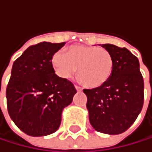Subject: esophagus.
Masks as SVG:
<instances>
[{
    "label": "esophagus",
    "mask_w": 152,
    "mask_h": 152,
    "mask_svg": "<svg viewBox=\"0 0 152 152\" xmlns=\"http://www.w3.org/2000/svg\"><path fill=\"white\" fill-rule=\"evenodd\" d=\"M75 89L77 90V91H82V89H81L80 87L77 86V85H75Z\"/></svg>",
    "instance_id": "34e87169"
}]
</instances>
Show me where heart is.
<instances>
[{"label": "heart", "mask_w": 152, "mask_h": 152, "mask_svg": "<svg viewBox=\"0 0 152 152\" xmlns=\"http://www.w3.org/2000/svg\"><path fill=\"white\" fill-rule=\"evenodd\" d=\"M51 62L56 74L64 80L72 78L78 69V79L89 88L105 84L114 66V60L108 50L80 44L70 46L66 53L56 51Z\"/></svg>", "instance_id": "1"}]
</instances>
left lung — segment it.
I'll return each instance as SVG.
<instances>
[{"mask_svg":"<svg viewBox=\"0 0 152 152\" xmlns=\"http://www.w3.org/2000/svg\"><path fill=\"white\" fill-rule=\"evenodd\" d=\"M114 60L109 80L101 87L84 89L89 120L99 132L115 135L136 121L144 102V81L136 56L126 48L102 44Z\"/></svg>","mask_w":152,"mask_h":152,"instance_id":"obj_1","label":"left lung"}]
</instances>
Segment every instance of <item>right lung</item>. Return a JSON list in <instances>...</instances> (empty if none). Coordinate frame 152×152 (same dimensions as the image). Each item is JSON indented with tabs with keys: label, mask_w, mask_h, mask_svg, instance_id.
I'll return each mask as SVG.
<instances>
[{
	"label": "right lung",
	"mask_w": 152,
	"mask_h": 152,
	"mask_svg": "<svg viewBox=\"0 0 152 152\" xmlns=\"http://www.w3.org/2000/svg\"><path fill=\"white\" fill-rule=\"evenodd\" d=\"M64 44L42 42L31 45L13 62L6 89L7 109L16 126L27 135L55 132L63 109L77 92L70 80L55 74L52 66V55Z\"/></svg>",
	"instance_id": "add662e5"
}]
</instances>
